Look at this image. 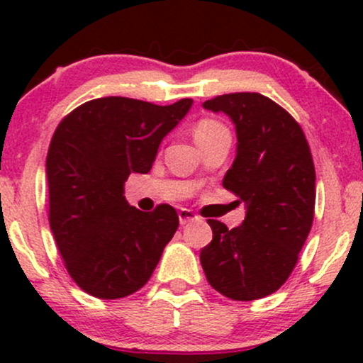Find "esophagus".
<instances>
[{"instance_id":"1","label":"esophagus","mask_w":363,"mask_h":363,"mask_svg":"<svg viewBox=\"0 0 363 363\" xmlns=\"http://www.w3.org/2000/svg\"><path fill=\"white\" fill-rule=\"evenodd\" d=\"M194 220H198V216H196V213H193L191 210H186V208H181V210H179V222H181V225L191 223L194 222Z\"/></svg>"}]
</instances>
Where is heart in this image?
I'll use <instances>...</instances> for the list:
<instances>
[{
    "mask_svg": "<svg viewBox=\"0 0 363 363\" xmlns=\"http://www.w3.org/2000/svg\"><path fill=\"white\" fill-rule=\"evenodd\" d=\"M227 133H228V129L225 128L222 123H218V121L203 119L196 124L194 140H196V143H199V141L215 138V136H218V135H227Z\"/></svg>",
    "mask_w": 363,
    "mask_h": 363,
    "instance_id": "1",
    "label": "heart"
}]
</instances>
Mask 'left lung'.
<instances>
[{
    "mask_svg": "<svg viewBox=\"0 0 363 363\" xmlns=\"http://www.w3.org/2000/svg\"><path fill=\"white\" fill-rule=\"evenodd\" d=\"M235 126L237 152L223 187L245 205L239 227L208 220L213 239L199 261L206 280L232 301L277 291L297 264L315 205L314 162L302 128L261 94H225L203 104Z\"/></svg>",
    "mask_w": 363,
    "mask_h": 363,
    "instance_id": "obj_1",
    "label": "left lung"
}]
</instances>
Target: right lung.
Instances as JSON below:
<instances>
[{"label":"right lung","mask_w":363,"mask_h":363,"mask_svg":"<svg viewBox=\"0 0 363 363\" xmlns=\"http://www.w3.org/2000/svg\"><path fill=\"white\" fill-rule=\"evenodd\" d=\"M193 99L172 106L126 97L85 102L61 121L45 158L49 225L74 283L104 301L140 290L179 227L177 211L129 206L124 182L147 174Z\"/></svg>","instance_id":"1"}]
</instances>
